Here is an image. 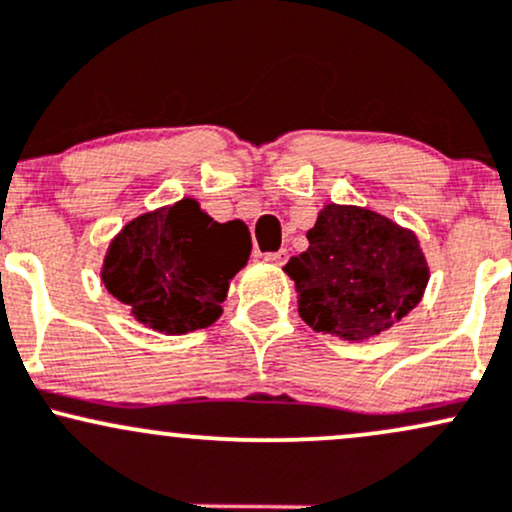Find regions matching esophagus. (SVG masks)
<instances>
[{
    "instance_id": "obj_1",
    "label": "esophagus",
    "mask_w": 512,
    "mask_h": 512,
    "mask_svg": "<svg viewBox=\"0 0 512 512\" xmlns=\"http://www.w3.org/2000/svg\"><path fill=\"white\" fill-rule=\"evenodd\" d=\"M268 263H273V266H283L287 261V249H280V251H271V254L263 256Z\"/></svg>"
}]
</instances>
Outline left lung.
<instances>
[{
  "mask_svg": "<svg viewBox=\"0 0 512 512\" xmlns=\"http://www.w3.org/2000/svg\"><path fill=\"white\" fill-rule=\"evenodd\" d=\"M309 249L287 261L300 317L317 333L363 341L421 302L428 266L418 239L387 217L326 205L307 232Z\"/></svg>",
  "mask_w": 512,
  "mask_h": 512,
  "instance_id": "obj_1",
  "label": "left lung"
}]
</instances>
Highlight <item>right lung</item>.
Wrapping results in <instances>:
<instances>
[{
	"label": "right lung",
	"mask_w": 512,
	"mask_h": 512,
	"mask_svg": "<svg viewBox=\"0 0 512 512\" xmlns=\"http://www.w3.org/2000/svg\"><path fill=\"white\" fill-rule=\"evenodd\" d=\"M244 222L220 225L191 198L128 222L108 249L103 283L154 331L186 333L222 314L229 278L246 266Z\"/></svg>",
	"instance_id": "1"
}]
</instances>
